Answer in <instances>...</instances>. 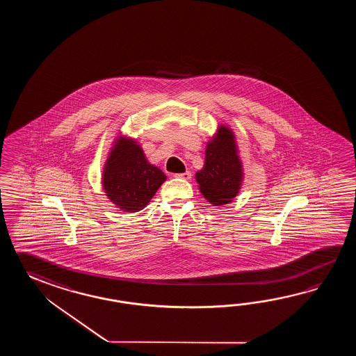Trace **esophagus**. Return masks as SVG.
Here are the masks:
<instances>
[{
    "label": "esophagus",
    "mask_w": 356,
    "mask_h": 356,
    "mask_svg": "<svg viewBox=\"0 0 356 356\" xmlns=\"http://www.w3.org/2000/svg\"><path fill=\"white\" fill-rule=\"evenodd\" d=\"M175 178H181V179H186V181H188V179H191V177H192V175L189 173V172H186V173H177V175H175Z\"/></svg>",
    "instance_id": "obj_1"
}]
</instances>
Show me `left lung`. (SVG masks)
Wrapping results in <instances>:
<instances>
[{
    "mask_svg": "<svg viewBox=\"0 0 356 356\" xmlns=\"http://www.w3.org/2000/svg\"><path fill=\"white\" fill-rule=\"evenodd\" d=\"M238 152L234 132L221 124L207 143L204 168L196 173L200 192L213 206L229 204L239 193L244 173Z\"/></svg>",
    "mask_w": 356,
    "mask_h": 356,
    "instance_id": "8db88e82",
    "label": "left lung"
}]
</instances>
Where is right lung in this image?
I'll return each mask as SVG.
<instances>
[{
    "label": "right lung",
    "instance_id": "1",
    "mask_svg": "<svg viewBox=\"0 0 356 356\" xmlns=\"http://www.w3.org/2000/svg\"><path fill=\"white\" fill-rule=\"evenodd\" d=\"M165 181L167 175L147 161L135 138L117 136L102 177L103 191L117 209L124 212L143 210Z\"/></svg>",
    "mask_w": 356,
    "mask_h": 356
}]
</instances>
